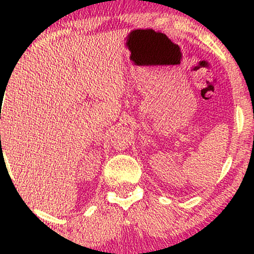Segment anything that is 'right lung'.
<instances>
[{"label": "right lung", "mask_w": 254, "mask_h": 254, "mask_svg": "<svg viewBox=\"0 0 254 254\" xmlns=\"http://www.w3.org/2000/svg\"><path fill=\"white\" fill-rule=\"evenodd\" d=\"M0 137H1V136H0Z\"/></svg>", "instance_id": "obj_1"}]
</instances>
